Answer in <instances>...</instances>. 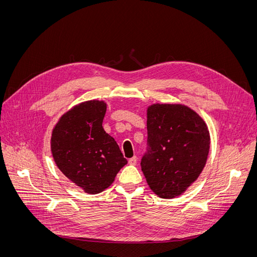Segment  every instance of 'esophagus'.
I'll return each mask as SVG.
<instances>
[{"label": "esophagus", "instance_id": "1", "mask_svg": "<svg viewBox=\"0 0 257 257\" xmlns=\"http://www.w3.org/2000/svg\"><path fill=\"white\" fill-rule=\"evenodd\" d=\"M136 163H137V158L136 157H133V158L128 160V164L130 165H136Z\"/></svg>", "mask_w": 257, "mask_h": 257}]
</instances>
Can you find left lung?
<instances>
[{"label": "left lung", "mask_w": 257, "mask_h": 257, "mask_svg": "<svg viewBox=\"0 0 257 257\" xmlns=\"http://www.w3.org/2000/svg\"><path fill=\"white\" fill-rule=\"evenodd\" d=\"M150 153L142 170L151 191L161 198L180 196L203 172L210 149L204 119L182 104L155 103L147 107Z\"/></svg>", "instance_id": "obj_1"}]
</instances>
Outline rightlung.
<instances>
[{
  "instance_id": "add662e5",
  "label": "right lung",
  "mask_w": 257,
  "mask_h": 257,
  "mask_svg": "<svg viewBox=\"0 0 257 257\" xmlns=\"http://www.w3.org/2000/svg\"><path fill=\"white\" fill-rule=\"evenodd\" d=\"M106 109L105 100H85L62 114L51 132L54 163L87 194L109 188L127 163L118 144L103 128Z\"/></svg>"
}]
</instances>
